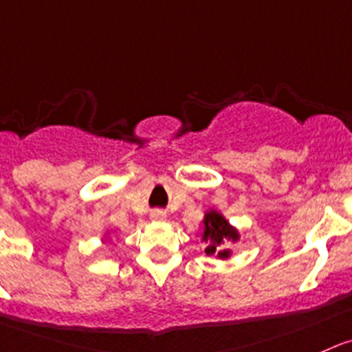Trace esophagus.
I'll return each mask as SVG.
<instances>
[{
	"mask_svg": "<svg viewBox=\"0 0 352 352\" xmlns=\"http://www.w3.org/2000/svg\"><path fill=\"white\" fill-rule=\"evenodd\" d=\"M166 219V213L163 210H153L151 212V221L154 222H163Z\"/></svg>",
	"mask_w": 352,
	"mask_h": 352,
	"instance_id": "obj_1",
	"label": "esophagus"
}]
</instances>
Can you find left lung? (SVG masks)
Returning <instances> with one entry per match:
<instances>
[{"label": "left lung", "instance_id": "8db88e82", "mask_svg": "<svg viewBox=\"0 0 352 352\" xmlns=\"http://www.w3.org/2000/svg\"><path fill=\"white\" fill-rule=\"evenodd\" d=\"M203 241L206 243V255H217V258H229L231 250L222 248L226 241L236 243L239 239V232L229 224L222 213L217 210H210L203 219Z\"/></svg>", "mask_w": 352, "mask_h": 352}]
</instances>
